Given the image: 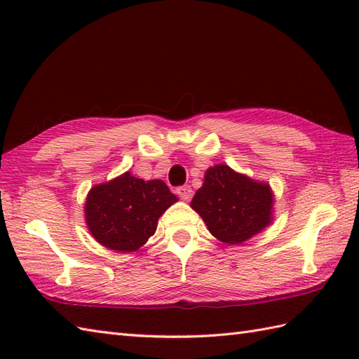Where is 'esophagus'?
Instances as JSON below:
<instances>
[{"label": "esophagus", "mask_w": 359, "mask_h": 359, "mask_svg": "<svg viewBox=\"0 0 359 359\" xmlns=\"http://www.w3.org/2000/svg\"><path fill=\"white\" fill-rule=\"evenodd\" d=\"M175 193H177V196L180 197L182 201H189L193 197V189H191V187H188V185L179 187L177 189H175Z\"/></svg>", "instance_id": "34e87169"}]
</instances>
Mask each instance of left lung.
Instances as JSON below:
<instances>
[{"label":"left lung","mask_w":359,"mask_h":359,"mask_svg":"<svg viewBox=\"0 0 359 359\" xmlns=\"http://www.w3.org/2000/svg\"><path fill=\"white\" fill-rule=\"evenodd\" d=\"M191 208L216 239L236 245L271 224L273 193L270 185L236 172L228 165H216L205 172Z\"/></svg>","instance_id":"8db88e82"}]
</instances>
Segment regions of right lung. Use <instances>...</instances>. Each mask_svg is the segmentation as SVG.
I'll return each instance as SVG.
<instances>
[{
  "label": "right lung",
  "instance_id": "1",
  "mask_svg": "<svg viewBox=\"0 0 359 359\" xmlns=\"http://www.w3.org/2000/svg\"><path fill=\"white\" fill-rule=\"evenodd\" d=\"M177 202L162 180L137 179L131 172L90 188L85 203L86 224L103 247L131 253L156 233L157 220Z\"/></svg>",
  "mask_w": 359,
  "mask_h": 359
}]
</instances>
